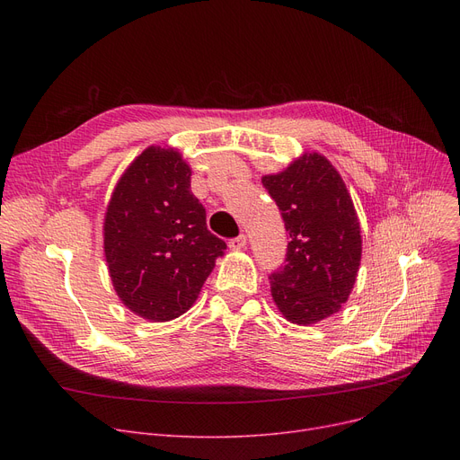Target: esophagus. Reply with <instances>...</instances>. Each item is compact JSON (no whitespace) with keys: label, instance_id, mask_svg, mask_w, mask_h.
<instances>
[{"label":"esophagus","instance_id":"obj_1","mask_svg":"<svg viewBox=\"0 0 460 460\" xmlns=\"http://www.w3.org/2000/svg\"><path fill=\"white\" fill-rule=\"evenodd\" d=\"M246 244H248L246 234H238V236L229 240V248L231 250H243V248H246Z\"/></svg>","mask_w":460,"mask_h":460}]
</instances>
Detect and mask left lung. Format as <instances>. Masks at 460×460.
<instances>
[{"instance_id": "1", "label": "left lung", "mask_w": 460, "mask_h": 460, "mask_svg": "<svg viewBox=\"0 0 460 460\" xmlns=\"http://www.w3.org/2000/svg\"><path fill=\"white\" fill-rule=\"evenodd\" d=\"M262 186L281 210L291 243L270 274L278 309L293 324H315L341 309L356 283L361 234L350 193L319 153H305Z\"/></svg>"}]
</instances>
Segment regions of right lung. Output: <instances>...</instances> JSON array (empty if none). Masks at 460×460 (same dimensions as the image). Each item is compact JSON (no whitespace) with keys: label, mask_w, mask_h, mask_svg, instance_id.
<instances>
[{"label":"right lung","mask_w":460,"mask_h":460,"mask_svg":"<svg viewBox=\"0 0 460 460\" xmlns=\"http://www.w3.org/2000/svg\"><path fill=\"white\" fill-rule=\"evenodd\" d=\"M175 149L147 147L120 175L104 216V255L117 296L151 323L181 317L227 244L207 229Z\"/></svg>","instance_id":"obj_1"}]
</instances>
